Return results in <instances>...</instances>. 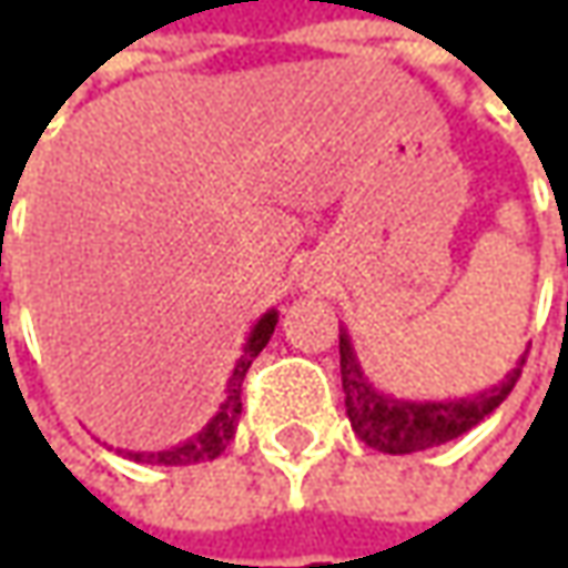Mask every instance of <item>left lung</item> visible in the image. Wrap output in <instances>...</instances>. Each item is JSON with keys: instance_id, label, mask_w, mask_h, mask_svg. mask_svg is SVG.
<instances>
[{"instance_id": "1", "label": "left lung", "mask_w": 568, "mask_h": 568, "mask_svg": "<svg viewBox=\"0 0 568 568\" xmlns=\"http://www.w3.org/2000/svg\"><path fill=\"white\" fill-rule=\"evenodd\" d=\"M341 385H344V407L354 433L363 443L385 455H410L424 448L443 446L448 439H458L477 426L487 414H493L506 395L515 388L521 376V366L528 351L515 361L506 373V379L493 388H484L468 398H452V402H407L379 392L366 379L361 361L354 354V344L347 328H341Z\"/></svg>"}]
</instances>
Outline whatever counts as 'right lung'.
I'll return each mask as SVG.
<instances>
[{
  "instance_id": "right-lung-1",
  "label": "right lung",
  "mask_w": 568,
  "mask_h": 568,
  "mask_svg": "<svg viewBox=\"0 0 568 568\" xmlns=\"http://www.w3.org/2000/svg\"><path fill=\"white\" fill-rule=\"evenodd\" d=\"M274 325H277V313H274V310H268L265 316L252 325L250 338L243 344V354H240V361H236L233 373H230L224 402L217 407V414H214L192 439L180 443V446L161 448V452H122L120 448L122 455L132 458V462H142V465H166V468L195 465V462H211V458H217V455L230 446V439H233V433H236V424H240V410H243L240 392H243L246 369H250L252 361L262 354V347L272 341Z\"/></svg>"
}]
</instances>
